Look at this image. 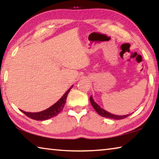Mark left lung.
<instances>
[{
    "label": "left lung",
    "mask_w": 159,
    "mask_h": 159,
    "mask_svg": "<svg viewBox=\"0 0 159 159\" xmlns=\"http://www.w3.org/2000/svg\"><path fill=\"white\" fill-rule=\"evenodd\" d=\"M90 103H91V104H92V106L94 108V109L95 110L97 113H98L99 115H100L101 116H102V117L112 118V119H115V120H120V119H123V118L128 117L129 116V115L117 116V115L112 114H111V113H109L108 111H105V110H104L103 109L101 108V107H99L98 104L95 103V101L93 100L92 96H90Z\"/></svg>",
    "instance_id": "8db88e82"
}]
</instances>
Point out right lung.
Instances as JSON below:
<instances>
[{"label": "right lung", "mask_w": 159, "mask_h": 159, "mask_svg": "<svg viewBox=\"0 0 159 159\" xmlns=\"http://www.w3.org/2000/svg\"><path fill=\"white\" fill-rule=\"evenodd\" d=\"M71 88L72 86L65 93H64V95L61 97L60 100H58L55 104H53L52 106H51L48 109L44 110V111L36 113L26 112L25 111H22V110H21V111L27 116L29 118L36 120H45L52 117H55L62 111L64 104L66 103L67 95H68V94L70 90L71 89Z\"/></svg>", "instance_id": "right-lung-1"}]
</instances>
